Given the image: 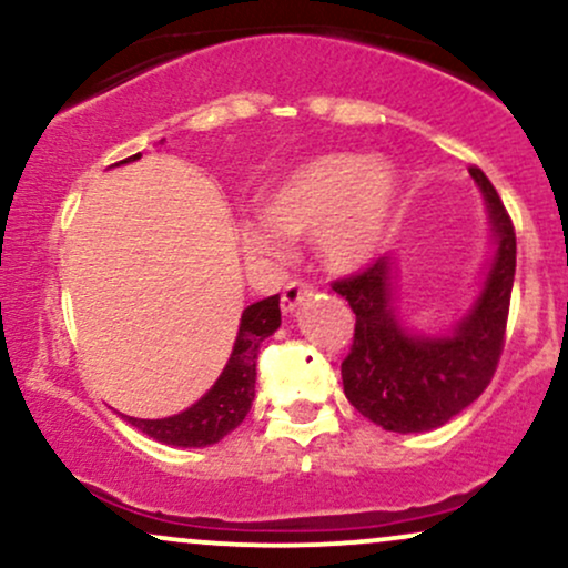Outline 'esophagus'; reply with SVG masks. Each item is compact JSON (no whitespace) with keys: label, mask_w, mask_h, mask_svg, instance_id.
Here are the masks:
<instances>
[{"label":"esophagus","mask_w":568,"mask_h":568,"mask_svg":"<svg viewBox=\"0 0 568 568\" xmlns=\"http://www.w3.org/2000/svg\"><path fill=\"white\" fill-rule=\"evenodd\" d=\"M312 293V285L302 283V280H291L288 285H285L283 291V298H280V306H283L285 315H291V312H296V306L304 302L306 296Z\"/></svg>","instance_id":"esophagus-1"}]
</instances>
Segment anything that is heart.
I'll return each instance as SVG.
<instances>
[{"label": "heart", "instance_id": "b5f03b06", "mask_svg": "<svg viewBox=\"0 0 568 568\" xmlns=\"http://www.w3.org/2000/svg\"><path fill=\"white\" fill-rule=\"evenodd\" d=\"M400 211L395 168L382 158L347 152L317 154L291 168L264 194L262 221L240 226V243L251 258L277 264L283 237H310L331 272H361L389 245Z\"/></svg>", "mask_w": 568, "mask_h": 568}]
</instances>
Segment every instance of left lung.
Instances as JSON below:
<instances>
[{
	"label": "left lung",
	"mask_w": 568,
	"mask_h": 568,
	"mask_svg": "<svg viewBox=\"0 0 568 568\" xmlns=\"http://www.w3.org/2000/svg\"><path fill=\"white\" fill-rule=\"evenodd\" d=\"M491 230V258L470 310L446 334L410 328L397 312L395 256L334 283L355 312L352 352L342 363L347 400L389 433H427L462 414L497 371L515 280V232L497 189L470 168Z\"/></svg>",
	"instance_id": "obj_1"
}]
</instances>
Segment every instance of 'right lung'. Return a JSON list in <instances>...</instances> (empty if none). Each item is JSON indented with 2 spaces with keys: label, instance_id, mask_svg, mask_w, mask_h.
<instances>
[{
  "label": "right lung",
  "instance_id": "add662e5",
  "mask_svg": "<svg viewBox=\"0 0 568 568\" xmlns=\"http://www.w3.org/2000/svg\"><path fill=\"white\" fill-rule=\"evenodd\" d=\"M141 160V154L116 162V165H125V162ZM280 328V293L262 302L245 306L243 315H240V328L237 338H234V347L230 361H226L224 371L219 374V379L213 382V387L200 397L197 403H192L181 414L165 416V419H135V416H125L122 419L135 429H141L143 435L154 438L165 446H181V448H202L219 443L224 435H230L240 422L245 419L247 410H251L253 397H256V357L258 347H262L264 338H270Z\"/></svg>",
  "mask_w": 568,
  "mask_h": 568
}]
</instances>
